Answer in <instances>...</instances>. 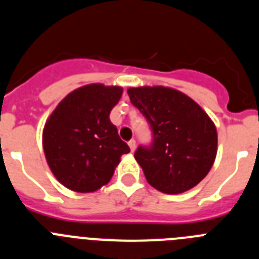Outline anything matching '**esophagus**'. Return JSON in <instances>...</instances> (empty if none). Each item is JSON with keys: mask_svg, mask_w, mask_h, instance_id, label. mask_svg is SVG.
I'll return each instance as SVG.
<instances>
[{"mask_svg": "<svg viewBox=\"0 0 259 259\" xmlns=\"http://www.w3.org/2000/svg\"><path fill=\"white\" fill-rule=\"evenodd\" d=\"M128 145H130V148H131L132 152H134V150L136 149V141H135L134 139H132V140L128 141Z\"/></svg>", "mask_w": 259, "mask_h": 259, "instance_id": "1", "label": "esophagus"}]
</instances>
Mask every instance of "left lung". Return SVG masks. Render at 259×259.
I'll list each match as a JSON object with an SVG mask.
<instances>
[{"instance_id":"8db88e82","label":"left lung","mask_w":259,"mask_h":259,"mask_svg":"<svg viewBox=\"0 0 259 259\" xmlns=\"http://www.w3.org/2000/svg\"><path fill=\"white\" fill-rule=\"evenodd\" d=\"M127 93L152 128V144L135 152L148 183L167 194L196 187L217 157L218 135L209 115L172 88L140 87Z\"/></svg>"}]
</instances>
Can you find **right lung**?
<instances>
[{"label":"right lung","mask_w":259,"mask_h":259,"mask_svg":"<svg viewBox=\"0 0 259 259\" xmlns=\"http://www.w3.org/2000/svg\"><path fill=\"white\" fill-rule=\"evenodd\" d=\"M120 87L89 84L58 104L45 123L42 146L50 170L71 191L89 193L107 184L130 146L110 122Z\"/></svg>","instance_id":"obj_1"}]
</instances>
